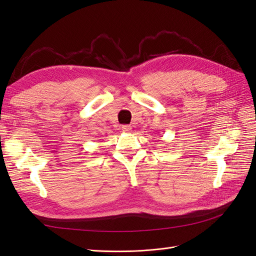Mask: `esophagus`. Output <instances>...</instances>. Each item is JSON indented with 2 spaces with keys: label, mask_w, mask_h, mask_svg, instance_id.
<instances>
[{
  "label": "esophagus",
  "mask_w": 256,
  "mask_h": 256,
  "mask_svg": "<svg viewBox=\"0 0 256 256\" xmlns=\"http://www.w3.org/2000/svg\"><path fill=\"white\" fill-rule=\"evenodd\" d=\"M131 128L130 126H127V125H125V126H122V130L124 131V132H131Z\"/></svg>",
  "instance_id": "34e87169"
}]
</instances>
